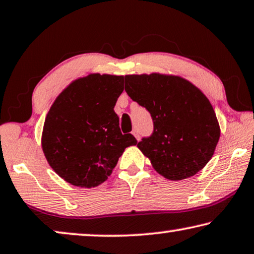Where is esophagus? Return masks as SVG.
I'll use <instances>...</instances> for the list:
<instances>
[{
    "mask_svg": "<svg viewBox=\"0 0 254 254\" xmlns=\"http://www.w3.org/2000/svg\"><path fill=\"white\" fill-rule=\"evenodd\" d=\"M131 133H133V135L135 136L136 139H139V133H138L137 129H134L133 131H131Z\"/></svg>",
    "mask_w": 254,
    "mask_h": 254,
    "instance_id": "1",
    "label": "esophagus"
}]
</instances>
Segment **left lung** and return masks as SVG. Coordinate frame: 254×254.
<instances>
[{
  "mask_svg": "<svg viewBox=\"0 0 254 254\" xmlns=\"http://www.w3.org/2000/svg\"><path fill=\"white\" fill-rule=\"evenodd\" d=\"M125 90L151 115L153 131L137 148L160 175L173 181L204 168L220 138L207 97L188 80L159 73L125 76Z\"/></svg>",
  "mask_w": 254,
  "mask_h": 254,
  "instance_id": "8db88e82",
  "label": "left lung"
}]
</instances>
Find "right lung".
<instances>
[{
	"instance_id": "1",
	"label": "right lung",
	"mask_w": 254,
	"mask_h": 254,
	"mask_svg": "<svg viewBox=\"0 0 254 254\" xmlns=\"http://www.w3.org/2000/svg\"><path fill=\"white\" fill-rule=\"evenodd\" d=\"M124 76L94 73L66 87L48 112L42 150L51 168L81 188L106 181L127 146L137 141L123 134L115 112Z\"/></svg>"
}]
</instances>
